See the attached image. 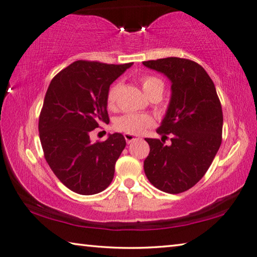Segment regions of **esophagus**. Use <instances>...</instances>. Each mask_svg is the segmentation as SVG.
<instances>
[{
    "label": "esophagus",
    "instance_id": "esophagus-1",
    "mask_svg": "<svg viewBox=\"0 0 257 257\" xmlns=\"http://www.w3.org/2000/svg\"><path fill=\"white\" fill-rule=\"evenodd\" d=\"M124 139L125 142L128 143V144H130V143L136 141V139H138L136 136H134V135H129V134H124Z\"/></svg>",
    "mask_w": 257,
    "mask_h": 257
}]
</instances>
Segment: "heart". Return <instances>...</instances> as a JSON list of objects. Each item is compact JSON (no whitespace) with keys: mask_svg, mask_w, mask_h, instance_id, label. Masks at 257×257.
Here are the masks:
<instances>
[{"mask_svg":"<svg viewBox=\"0 0 257 257\" xmlns=\"http://www.w3.org/2000/svg\"><path fill=\"white\" fill-rule=\"evenodd\" d=\"M141 85L144 93L150 98L156 94H162L163 81L155 76L147 75L141 78ZM120 85H112L106 94V105L110 110L115 108L116 98H118ZM153 124V119L147 114H136V113H128L114 121V129L129 135H141L147 128Z\"/></svg>","mask_w":257,"mask_h":257,"instance_id":"b5f03b06","label":"heart"}]
</instances>
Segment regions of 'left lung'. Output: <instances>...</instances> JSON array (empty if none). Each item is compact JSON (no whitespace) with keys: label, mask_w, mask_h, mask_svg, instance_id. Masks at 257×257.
Wrapping results in <instances>:
<instances>
[{"label":"left lung","mask_w":257,"mask_h":257,"mask_svg":"<svg viewBox=\"0 0 257 257\" xmlns=\"http://www.w3.org/2000/svg\"><path fill=\"white\" fill-rule=\"evenodd\" d=\"M171 80L167 114L156 133L146 138L150 154L144 161L147 179L169 194H180L202 179L222 142L223 114L215 86L202 66L181 58L143 62ZM172 137L169 146L167 136Z\"/></svg>","instance_id":"left-lung-1"}]
</instances>
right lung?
Returning <instances> with one entry per match:
<instances>
[{
    "label": "right lung",
    "mask_w": 257,
    "mask_h": 257,
    "mask_svg": "<svg viewBox=\"0 0 257 257\" xmlns=\"http://www.w3.org/2000/svg\"><path fill=\"white\" fill-rule=\"evenodd\" d=\"M79 60L52 79L38 121L44 158L58 179L80 195L101 193L111 184L125 147L121 134L92 143L90 132L108 123L106 94L133 66Z\"/></svg>",
    "instance_id": "obj_1"
}]
</instances>
